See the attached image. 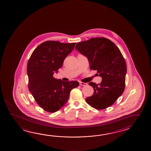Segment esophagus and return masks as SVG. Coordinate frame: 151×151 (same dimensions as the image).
Listing matches in <instances>:
<instances>
[{"instance_id": "obj_1", "label": "esophagus", "mask_w": 151, "mask_h": 151, "mask_svg": "<svg viewBox=\"0 0 151 151\" xmlns=\"http://www.w3.org/2000/svg\"><path fill=\"white\" fill-rule=\"evenodd\" d=\"M79 84H80V86H86V85H87V83H83V82H80Z\"/></svg>"}]
</instances>
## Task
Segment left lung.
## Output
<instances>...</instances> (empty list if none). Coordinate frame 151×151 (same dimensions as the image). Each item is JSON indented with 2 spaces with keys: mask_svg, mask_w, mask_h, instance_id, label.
Returning <instances> with one entry per match:
<instances>
[{
  "mask_svg": "<svg viewBox=\"0 0 151 151\" xmlns=\"http://www.w3.org/2000/svg\"><path fill=\"white\" fill-rule=\"evenodd\" d=\"M75 49L88 59L91 70H96L102 80L100 84L91 82L94 89L87 103L96 109H104L115 103L124 92L127 64L118 47L104 37L92 38L77 43Z\"/></svg>",
  "mask_w": 151,
  "mask_h": 151,
  "instance_id": "8db88e82",
  "label": "left lung"
}]
</instances>
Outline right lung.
I'll return each mask as SVG.
<instances>
[{"label": "right lung", "instance_id": "add662e5", "mask_svg": "<svg viewBox=\"0 0 151 151\" xmlns=\"http://www.w3.org/2000/svg\"><path fill=\"white\" fill-rule=\"evenodd\" d=\"M75 45L45 42L36 48L28 60V88L37 104L46 111L56 112L62 108L68 102L71 90L79 85L77 81H64L53 77Z\"/></svg>", "mask_w": 151, "mask_h": 151}]
</instances>
